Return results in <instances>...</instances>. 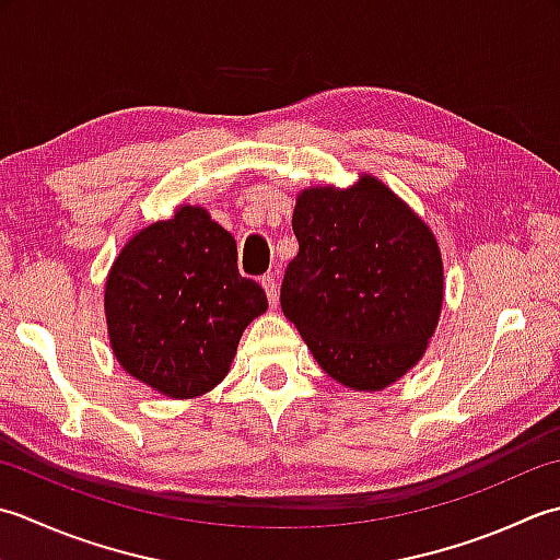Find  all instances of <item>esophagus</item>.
I'll use <instances>...</instances> for the list:
<instances>
[{
  "label": "esophagus",
  "mask_w": 560,
  "mask_h": 560,
  "mask_svg": "<svg viewBox=\"0 0 560 560\" xmlns=\"http://www.w3.org/2000/svg\"><path fill=\"white\" fill-rule=\"evenodd\" d=\"M260 284H264L270 306H278V280H276V276H272V272H266V276L260 278Z\"/></svg>",
  "instance_id": "obj_1"
}]
</instances>
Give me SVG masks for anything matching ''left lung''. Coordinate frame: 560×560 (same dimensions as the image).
Instances as JSON below:
<instances>
[{
  "label": "left lung",
  "instance_id": "1",
  "mask_svg": "<svg viewBox=\"0 0 560 560\" xmlns=\"http://www.w3.org/2000/svg\"><path fill=\"white\" fill-rule=\"evenodd\" d=\"M300 242L280 288L282 314L336 382L380 392L423 358L442 310L435 236L382 180L300 192Z\"/></svg>",
  "mask_w": 560,
  "mask_h": 560
}]
</instances>
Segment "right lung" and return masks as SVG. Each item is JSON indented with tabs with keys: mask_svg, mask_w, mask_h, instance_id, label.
I'll return each mask as SVG.
<instances>
[{
	"mask_svg": "<svg viewBox=\"0 0 560 560\" xmlns=\"http://www.w3.org/2000/svg\"><path fill=\"white\" fill-rule=\"evenodd\" d=\"M266 310L264 288L236 268L234 236L190 205L137 232L106 282L110 346L122 370L174 398L220 384L244 328Z\"/></svg>",
	"mask_w": 560,
	"mask_h": 560,
	"instance_id": "right-lung-1",
	"label": "right lung"
}]
</instances>
